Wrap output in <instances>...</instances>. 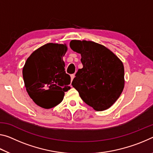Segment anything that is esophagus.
<instances>
[{
  "label": "esophagus",
  "mask_w": 153,
  "mask_h": 153,
  "mask_svg": "<svg viewBox=\"0 0 153 153\" xmlns=\"http://www.w3.org/2000/svg\"><path fill=\"white\" fill-rule=\"evenodd\" d=\"M74 77H75V75L74 74H71V81L73 80V79H74Z\"/></svg>",
  "instance_id": "34e87169"
}]
</instances>
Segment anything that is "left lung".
Listing matches in <instances>:
<instances>
[{
	"label": "left lung",
	"mask_w": 153,
	"mask_h": 153,
	"mask_svg": "<svg viewBox=\"0 0 153 153\" xmlns=\"http://www.w3.org/2000/svg\"><path fill=\"white\" fill-rule=\"evenodd\" d=\"M70 48L81 54L83 65L76 74L73 87L95 110L110 108L124 88L123 62L107 48L93 42L72 40Z\"/></svg>",
	"instance_id": "1"
}]
</instances>
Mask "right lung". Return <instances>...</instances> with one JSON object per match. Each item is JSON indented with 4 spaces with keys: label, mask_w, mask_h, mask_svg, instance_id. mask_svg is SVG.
Wrapping results in <instances>:
<instances>
[{
    "label": "right lung",
    "mask_w": 153,
    "mask_h": 153,
    "mask_svg": "<svg viewBox=\"0 0 153 153\" xmlns=\"http://www.w3.org/2000/svg\"><path fill=\"white\" fill-rule=\"evenodd\" d=\"M67 50L63 44L47 43L26 60L22 71L24 84L30 97L40 107H55L70 89L71 77L65 71L62 60Z\"/></svg>",
    "instance_id": "1"
}]
</instances>
